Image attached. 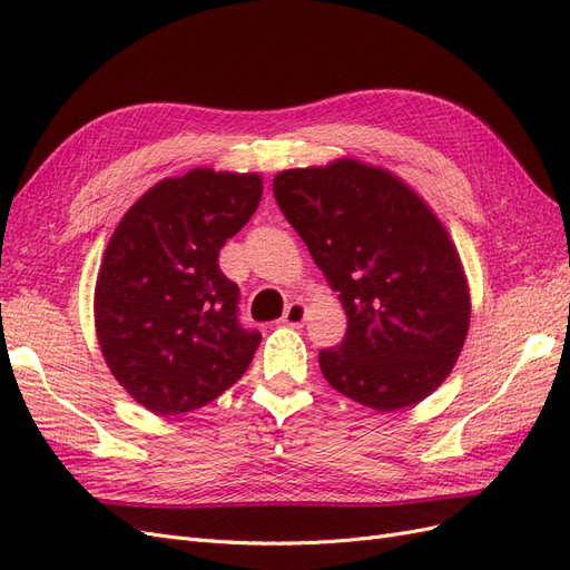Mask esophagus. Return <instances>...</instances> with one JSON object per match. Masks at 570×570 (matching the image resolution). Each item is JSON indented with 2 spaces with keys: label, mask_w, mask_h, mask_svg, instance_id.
I'll return each mask as SVG.
<instances>
[{
  "label": "esophagus",
  "mask_w": 570,
  "mask_h": 570,
  "mask_svg": "<svg viewBox=\"0 0 570 570\" xmlns=\"http://www.w3.org/2000/svg\"><path fill=\"white\" fill-rule=\"evenodd\" d=\"M304 321H306V304L304 302H292L287 308H285V314H283V323L285 325H289V327H302L304 325Z\"/></svg>",
  "instance_id": "esophagus-1"
}]
</instances>
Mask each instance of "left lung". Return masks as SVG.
Returning a JSON list of instances; mask_svg holds the SVG:
<instances>
[{
    "label": "left lung",
    "mask_w": 570,
    "mask_h": 570,
    "mask_svg": "<svg viewBox=\"0 0 570 570\" xmlns=\"http://www.w3.org/2000/svg\"><path fill=\"white\" fill-rule=\"evenodd\" d=\"M273 195L347 314V335L318 354L325 381L375 411L433 394L471 323L469 281L433 209L356 159L283 170Z\"/></svg>",
    "instance_id": "left-lung-1"
}]
</instances>
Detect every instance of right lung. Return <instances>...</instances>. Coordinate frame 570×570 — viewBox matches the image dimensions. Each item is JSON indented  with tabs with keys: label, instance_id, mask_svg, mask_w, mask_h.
Here are the masks:
<instances>
[{
	"label": "right lung",
	"instance_id": "add662e5",
	"mask_svg": "<svg viewBox=\"0 0 570 570\" xmlns=\"http://www.w3.org/2000/svg\"><path fill=\"white\" fill-rule=\"evenodd\" d=\"M262 193L258 174L193 168L149 187L114 230L95 285L97 340L151 413L195 411L249 368L262 333L239 325V289L218 254Z\"/></svg>",
	"mask_w": 570,
	"mask_h": 570
}]
</instances>
